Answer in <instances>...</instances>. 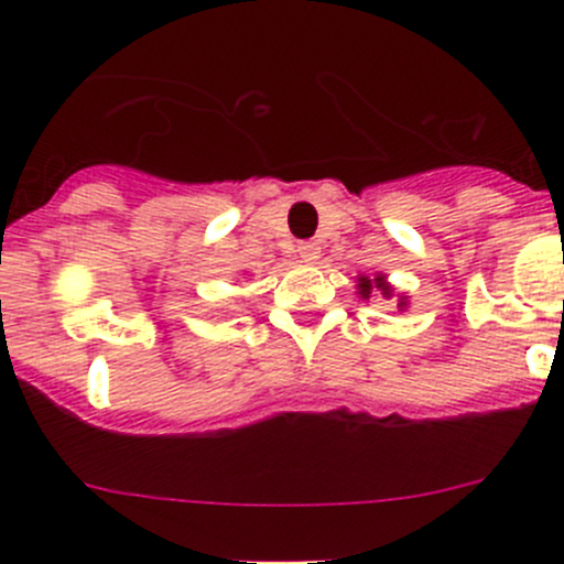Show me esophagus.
Returning <instances> with one entry per match:
<instances>
[{"instance_id": "34e87169", "label": "esophagus", "mask_w": 564, "mask_h": 564, "mask_svg": "<svg viewBox=\"0 0 564 564\" xmlns=\"http://www.w3.org/2000/svg\"><path fill=\"white\" fill-rule=\"evenodd\" d=\"M318 256H322V248L316 242H300L297 246V259L305 261V264H316Z\"/></svg>"}]
</instances>
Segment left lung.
I'll list each match as a JSON object with an SVG mask.
<instances>
[{"instance_id": "1", "label": "left lung", "mask_w": 564, "mask_h": 564, "mask_svg": "<svg viewBox=\"0 0 564 564\" xmlns=\"http://www.w3.org/2000/svg\"><path fill=\"white\" fill-rule=\"evenodd\" d=\"M357 286V294H360L362 300H371V294H382L384 300H395L398 311H406L409 308V297L406 294H398L395 286L388 281V275L384 272H373V275H366V272H360L355 281Z\"/></svg>"}]
</instances>
